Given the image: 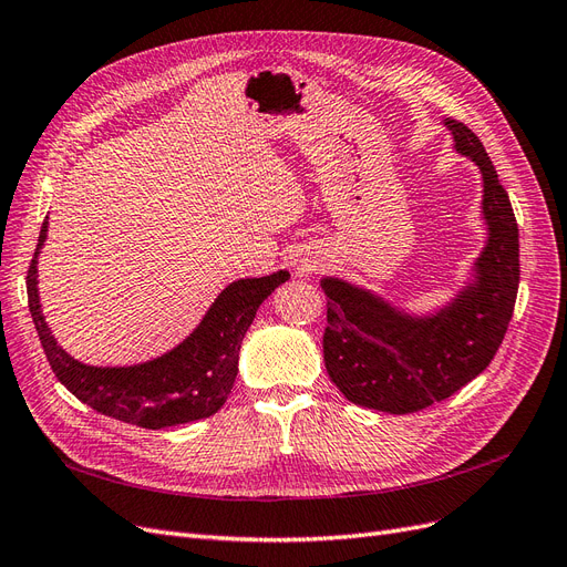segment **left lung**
I'll return each mask as SVG.
<instances>
[{"label":"left lung","instance_id":"8db88e82","mask_svg":"<svg viewBox=\"0 0 567 567\" xmlns=\"http://www.w3.org/2000/svg\"><path fill=\"white\" fill-rule=\"evenodd\" d=\"M454 151L473 161L483 177L487 241L471 279L431 315H411L373 290L323 277V362L329 379L359 406L411 414L471 383L499 350L518 296V225L508 194L483 142L456 120L444 117Z\"/></svg>","mask_w":567,"mask_h":567}]
</instances>
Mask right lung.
Wrapping results in <instances>:
<instances>
[{"instance_id":"add662e5","label":"right lung","mask_w":567,"mask_h":567,"mask_svg":"<svg viewBox=\"0 0 567 567\" xmlns=\"http://www.w3.org/2000/svg\"><path fill=\"white\" fill-rule=\"evenodd\" d=\"M47 231L49 217L42 221L25 284L30 315L56 379L99 414L148 431L213 416L234 388L238 352L257 307L274 293V288L288 281L290 274L279 269L269 277L229 284L196 329L177 348L156 359L132 367H92L68 354L44 321L38 290V257Z\"/></svg>"}]
</instances>
